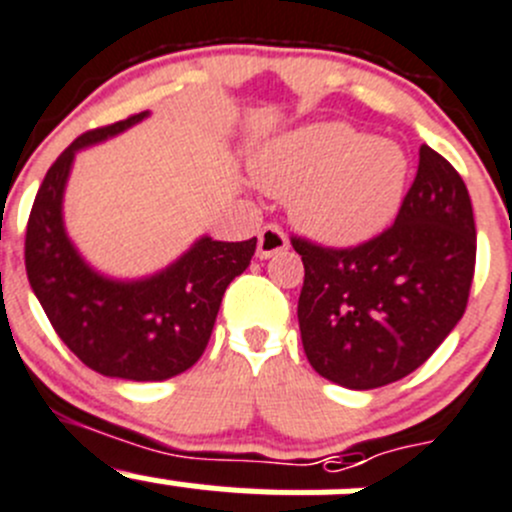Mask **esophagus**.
<instances>
[{"mask_svg":"<svg viewBox=\"0 0 512 512\" xmlns=\"http://www.w3.org/2000/svg\"><path fill=\"white\" fill-rule=\"evenodd\" d=\"M287 247H290V242H287L285 232L277 225H265L260 230V235H257V257L260 260H270V257L285 252Z\"/></svg>","mask_w":512,"mask_h":512,"instance_id":"1","label":"esophagus"}]
</instances>
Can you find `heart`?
Returning <instances> with one entry per match:
<instances>
[{"label":"heart","mask_w":512,"mask_h":512,"mask_svg":"<svg viewBox=\"0 0 512 512\" xmlns=\"http://www.w3.org/2000/svg\"><path fill=\"white\" fill-rule=\"evenodd\" d=\"M252 177L287 200L292 222L327 245H357L393 222L410 177L408 155L342 122L307 124L262 142Z\"/></svg>","instance_id":"b5f03b06"}]
</instances>
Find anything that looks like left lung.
<instances>
[{"mask_svg": "<svg viewBox=\"0 0 512 512\" xmlns=\"http://www.w3.org/2000/svg\"><path fill=\"white\" fill-rule=\"evenodd\" d=\"M292 247L305 265L297 320L310 365L342 388H382L418 370L463 317L475 272L468 187L423 145L390 230L350 250L297 237Z\"/></svg>", "mask_w": 512, "mask_h": 512, "instance_id": "obj_1", "label": "left lung"}]
</instances>
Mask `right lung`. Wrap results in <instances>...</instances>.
I'll return each mask as SVG.
<instances>
[{"label": "right lung", "instance_id": "1", "mask_svg": "<svg viewBox=\"0 0 512 512\" xmlns=\"http://www.w3.org/2000/svg\"><path fill=\"white\" fill-rule=\"evenodd\" d=\"M150 117L140 112L77 137L34 197L24 242L27 277L64 345L104 377L157 382L195 365L210 342L222 295L255 255L257 237L202 235L177 260L145 277H112L89 265L64 225L74 157Z\"/></svg>", "mask_w": 512, "mask_h": 512}]
</instances>
